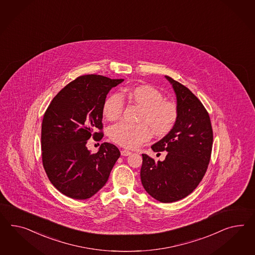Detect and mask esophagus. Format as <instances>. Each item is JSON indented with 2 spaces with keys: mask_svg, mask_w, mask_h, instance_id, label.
<instances>
[{
  "mask_svg": "<svg viewBox=\"0 0 255 255\" xmlns=\"http://www.w3.org/2000/svg\"><path fill=\"white\" fill-rule=\"evenodd\" d=\"M121 154H122V156H129V155H131V152L129 151V150H126V149H123L121 151Z\"/></svg>",
  "mask_w": 255,
  "mask_h": 255,
  "instance_id": "obj_1",
  "label": "esophagus"
}]
</instances>
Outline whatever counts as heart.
<instances>
[{
  "label": "heart",
  "instance_id": "1",
  "mask_svg": "<svg viewBox=\"0 0 255 255\" xmlns=\"http://www.w3.org/2000/svg\"><path fill=\"white\" fill-rule=\"evenodd\" d=\"M126 97L142 109L139 116L141 124L121 123L112 126L109 131L110 140L128 148H135L151 138L152 131L158 136H164L172 131L178 119L175 102L164 99L159 90L148 84H140L124 90ZM119 95H111L104 101L102 113L110 122L122 116L124 101Z\"/></svg>",
  "mask_w": 255,
  "mask_h": 255
}]
</instances>
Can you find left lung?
Returning <instances> with one entry per match:
<instances>
[{
	"mask_svg": "<svg viewBox=\"0 0 255 255\" xmlns=\"http://www.w3.org/2000/svg\"><path fill=\"white\" fill-rule=\"evenodd\" d=\"M176 95L178 119L173 129L152 145L167 151L163 161L142 154L140 177L145 191L163 203L182 200L199 186L210 162L214 133L209 113L192 92L165 76Z\"/></svg>",
	"mask_w": 255,
	"mask_h": 255,
	"instance_id": "left-lung-1",
	"label": "left lung"
}]
</instances>
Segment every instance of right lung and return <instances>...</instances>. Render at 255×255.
<instances>
[{
	"label": "right lung",
	"instance_id": "obj_1",
	"mask_svg": "<svg viewBox=\"0 0 255 255\" xmlns=\"http://www.w3.org/2000/svg\"><path fill=\"white\" fill-rule=\"evenodd\" d=\"M124 79L83 75L52 100L41 124L42 165L55 188L74 200H86L107 183L121 156L116 145L103 143L92 154L87 140L103 137L104 101ZM99 129L100 132H97Z\"/></svg>",
	"mask_w": 255,
	"mask_h": 255
}]
</instances>
